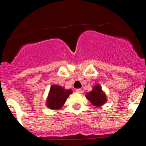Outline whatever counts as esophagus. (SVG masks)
Returning a JSON list of instances; mask_svg holds the SVG:
<instances>
[{
  "label": "esophagus",
  "instance_id": "1",
  "mask_svg": "<svg viewBox=\"0 0 146 146\" xmlns=\"http://www.w3.org/2000/svg\"><path fill=\"white\" fill-rule=\"evenodd\" d=\"M75 91H76L77 93H82V89H80V88H76V89H75Z\"/></svg>",
  "mask_w": 146,
  "mask_h": 146
}]
</instances>
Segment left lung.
Wrapping results in <instances>:
<instances>
[{"instance_id":"obj_1","label":"left lung","mask_w":146,"mask_h":146,"mask_svg":"<svg viewBox=\"0 0 146 146\" xmlns=\"http://www.w3.org/2000/svg\"><path fill=\"white\" fill-rule=\"evenodd\" d=\"M86 98L95 106H100L103 105L106 101L104 93L102 91L101 88L98 85L93 87V89L86 95Z\"/></svg>"}]
</instances>
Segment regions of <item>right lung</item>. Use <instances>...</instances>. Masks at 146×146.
Masks as SVG:
<instances>
[{
  "label": "right lung",
  "instance_id": "add662e5",
  "mask_svg": "<svg viewBox=\"0 0 146 146\" xmlns=\"http://www.w3.org/2000/svg\"><path fill=\"white\" fill-rule=\"evenodd\" d=\"M72 93L71 89L65 90L62 86L53 85L50 88L46 105L51 109H59Z\"/></svg>",
  "mask_w": 146,
  "mask_h": 146
}]
</instances>
